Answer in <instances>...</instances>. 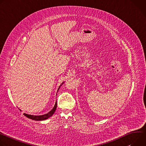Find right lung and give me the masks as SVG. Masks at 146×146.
Here are the masks:
<instances>
[{"instance_id":"obj_1","label":"right lung","mask_w":146,"mask_h":146,"mask_svg":"<svg viewBox=\"0 0 146 146\" xmlns=\"http://www.w3.org/2000/svg\"><path fill=\"white\" fill-rule=\"evenodd\" d=\"M60 88V87H59ZM59 88H58V90L59 89ZM56 106H57V103L56 102H55V105L54 106V107L53 108V109L48 113L44 114V115H29V114H27L25 113H24V115L25 116H26L27 117H28V118L33 119V120H36V121H41V120H44L46 119L47 118H48L49 117H50L51 116H52V115L54 114V113L55 112L56 109Z\"/></svg>"}]
</instances>
